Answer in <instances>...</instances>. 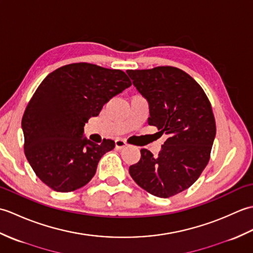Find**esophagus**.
<instances>
[{
  "label": "esophagus",
  "mask_w": 253,
  "mask_h": 253,
  "mask_svg": "<svg viewBox=\"0 0 253 253\" xmlns=\"http://www.w3.org/2000/svg\"><path fill=\"white\" fill-rule=\"evenodd\" d=\"M126 146H127V142L125 140H123V139L118 138L115 140V147L117 149H123V148H125Z\"/></svg>",
  "instance_id": "esophagus-1"
}]
</instances>
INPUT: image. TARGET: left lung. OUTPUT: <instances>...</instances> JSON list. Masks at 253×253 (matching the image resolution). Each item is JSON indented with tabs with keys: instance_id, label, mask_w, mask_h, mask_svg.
Listing matches in <instances>:
<instances>
[{
	"instance_id": "1",
	"label": "left lung",
	"mask_w": 253,
	"mask_h": 253,
	"mask_svg": "<svg viewBox=\"0 0 253 253\" xmlns=\"http://www.w3.org/2000/svg\"><path fill=\"white\" fill-rule=\"evenodd\" d=\"M149 103V125L168 139L159 155L141 149L129 174L142 189L169 198L188 189L209 163L216 133L212 106L195 79L179 68L127 71Z\"/></svg>"
}]
</instances>
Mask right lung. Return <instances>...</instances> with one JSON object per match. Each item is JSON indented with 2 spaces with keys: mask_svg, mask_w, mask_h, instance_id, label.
I'll use <instances>...</instances> for the list:
<instances>
[{
  "mask_svg": "<svg viewBox=\"0 0 253 253\" xmlns=\"http://www.w3.org/2000/svg\"><path fill=\"white\" fill-rule=\"evenodd\" d=\"M130 85L123 71L89 63L69 64L47 75L21 120L25 155L41 181L58 192L88 184L115 142L90 141L84 137V124Z\"/></svg>",
  "mask_w": 253,
  "mask_h": 253,
  "instance_id": "obj_1",
  "label": "right lung"
}]
</instances>
